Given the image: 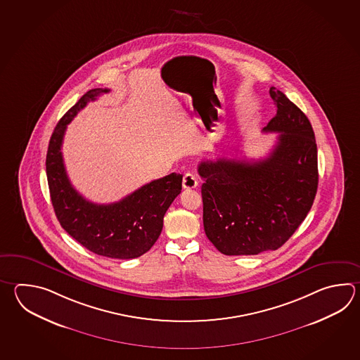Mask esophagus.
I'll return each instance as SVG.
<instances>
[{
	"label": "esophagus",
	"mask_w": 360,
	"mask_h": 360,
	"mask_svg": "<svg viewBox=\"0 0 360 360\" xmlns=\"http://www.w3.org/2000/svg\"><path fill=\"white\" fill-rule=\"evenodd\" d=\"M182 184H184V188H186V190H191V188H195L196 186L198 184V178H196V176L193 174V173H186L184 176V182H182Z\"/></svg>",
	"instance_id": "obj_1"
}]
</instances>
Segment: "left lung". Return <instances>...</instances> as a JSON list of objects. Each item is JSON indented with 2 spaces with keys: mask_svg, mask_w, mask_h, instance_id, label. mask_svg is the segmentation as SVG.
<instances>
[{
  "mask_svg": "<svg viewBox=\"0 0 360 360\" xmlns=\"http://www.w3.org/2000/svg\"><path fill=\"white\" fill-rule=\"evenodd\" d=\"M277 106L264 132L278 140L268 158L198 164L206 236L224 255L277 250L307 218L318 188L316 137L307 115L276 87Z\"/></svg>",
  "mask_w": 360,
  "mask_h": 360,
  "instance_id": "left-lung-1",
  "label": "left lung"
}]
</instances>
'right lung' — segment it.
Masks as SVG:
<instances>
[{
  "mask_svg": "<svg viewBox=\"0 0 360 360\" xmlns=\"http://www.w3.org/2000/svg\"><path fill=\"white\" fill-rule=\"evenodd\" d=\"M109 91L89 89L60 119L49 143L46 173L55 214L75 241L97 255L134 259L151 249L162 233L164 215L182 190V174L172 173L155 179L108 205L91 202L74 188L61 153L66 125L89 101Z\"/></svg>",
  "mask_w": 360,
  "mask_h": 360,
  "instance_id": "1",
  "label": "right lung"
}]
</instances>
